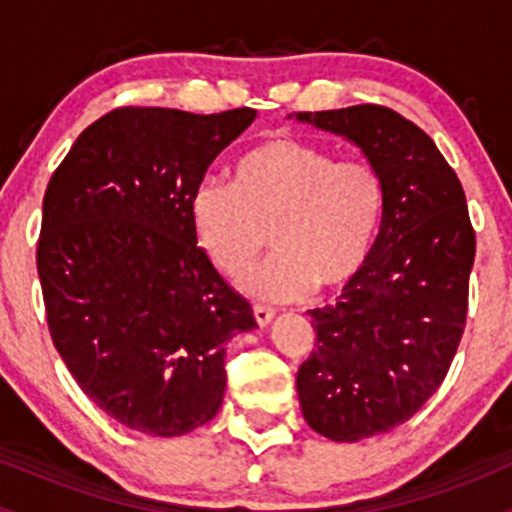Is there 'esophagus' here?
I'll list each match as a JSON object with an SVG mask.
<instances>
[{"mask_svg": "<svg viewBox=\"0 0 512 512\" xmlns=\"http://www.w3.org/2000/svg\"><path fill=\"white\" fill-rule=\"evenodd\" d=\"M252 315H255L257 325L260 327H267L269 322L274 320V310L267 308V305H255V308H252Z\"/></svg>", "mask_w": 512, "mask_h": 512, "instance_id": "34e87169", "label": "esophagus"}]
</instances>
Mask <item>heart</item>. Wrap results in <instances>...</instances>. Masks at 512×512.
Listing matches in <instances>:
<instances>
[{
    "instance_id": "b5f03b06",
    "label": "heart",
    "mask_w": 512,
    "mask_h": 512,
    "mask_svg": "<svg viewBox=\"0 0 512 512\" xmlns=\"http://www.w3.org/2000/svg\"><path fill=\"white\" fill-rule=\"evenodd\" d=\"M190 226L216 269L238 276L269 228L272 255L240 276L260 301L349 286L366 264L385 214V185L366 161H339L322 146L272 137L236 158L233 182L192 190Z\"/></svg>"
}]
</instances>
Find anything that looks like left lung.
I'll return each mask as SVG.
<instances>
[{"mask_svg": "<svg viewBox=\"0 0 512 512\" xmlns=\"http://www.w3.org/2000/svg\"><path fill=\"white\" fill-rule=\"evenodd\" d=\"M289 117L354 144L385 185L373 250L337 303L308 310L317 342L296 375L308 426L356 443L404 424L443 383L477 240L455 170L414 122L383 105Z\"/></svg>", "mask_w": 512, "mask_h": 512, "instance_id": "obj_1", "label": "left lung"}]
</instances>
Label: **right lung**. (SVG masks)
I'll return each instance as SVG.
<instances>
[{"mask_svg": "<svg viewBox=\"0 0 512 512\" xmlns=\"http://www.w3.org/2000/svg\"><path fill=\"white\" fill-rule=\"evenodd\" d=\"M257 110L120 108L79 134L43 199L38 276L55 349L122 426L185 436L226 392L250 303L197 248L192 190Z\"/></svg>", "mask_w": 512, "mask_h": 512, "instance_id": "1", "label": "right lung"}]
</instances>
